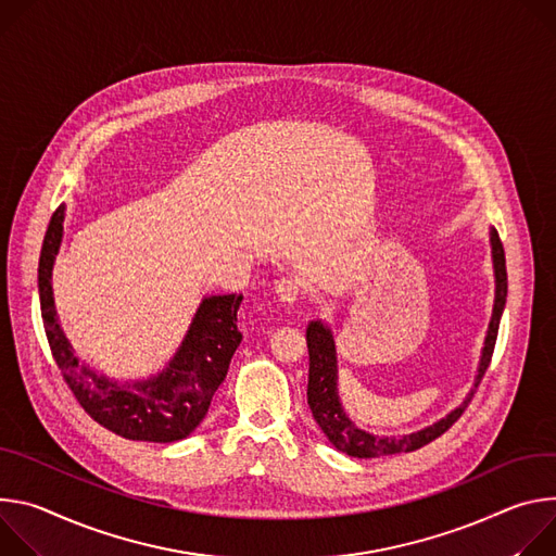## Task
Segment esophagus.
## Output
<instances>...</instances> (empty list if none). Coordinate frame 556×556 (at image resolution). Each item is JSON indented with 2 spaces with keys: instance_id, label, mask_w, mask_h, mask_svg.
<instances>
[{
  "instance_id": "esophagus-1",
  "label": "esophagus",
  "mask_w": 556,
  "mask_h": 556,
  "mask_svg": "<svg viewBox=\"0 0 556 556\" xmlns=\"http://www.w3.org/2000/svg\"><path fill=\"white\" fill-rule=\"evenodd\" d=\"M274 289H276V295L280 298V302H287V304H293V302L298 300V295L302 293L298 280H293V278H280V280H276Z\"/></svg>"
}]
</instances>
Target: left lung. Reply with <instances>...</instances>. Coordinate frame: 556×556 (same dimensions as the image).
Here are the masks:
<instances>
[{"label": "left lung", "instance_id": "1", "mask_svg": "<svg viewBox=\"0 0 556 556\" xmlns=\"http://www.w3.org/2000/svg\"><path fill=\"white\" fill-rule=\"evenodd\" d=\"M490 242H492V263H495V278H497V293H495V309H492V320L488 327V338L483 346V355L479 362V376L477 384L485 376L492 351H495L497 342V331H500V320L506 306V295H508V274H506V254H504V244L497 233V229H490ZM306 346H309V384H306V404L312 408L314 419L323 428V433L329 438V442L351 455V457H382V455H395V453H413L440 435H444L446 430L462 417L466 406L470 404L472 395L453 413H448L444 419L438 424L428 426L424 430H417V433L410 435H400V438H376L371 433H364L359 430L342 410V404L338 400V364H336V344L331 331L323 323H312L309 329H306Z\"/></svg>", "mask_w": 556, "mask_h": 556}]
</instances>
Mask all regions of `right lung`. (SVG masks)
<instances>
[{
	"label": "right lung",
	"mask_w": 556,
	"mask_h": 556,
	"mask_svg": "<svg viewBox=\"0 0 556 556\" xmlns=\"http://www.w3.org/2000/svg\"><path fill=\"white\" fill-rule=\"evenodd\" d=\"M64 214L66 207L59 205L50 218L37 269L41 320L64 382L81 408L118 438L154 444L188 438L207 415L242 340L236 327L242 293L212 295L201 302L188 336L161 376L137 384H118L97 376L79 364L56 323L50 276L64 231Z\"/></svg>",
	"instance_id": "right-lung-1"
}]
</instances>
